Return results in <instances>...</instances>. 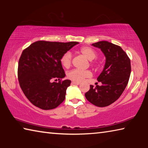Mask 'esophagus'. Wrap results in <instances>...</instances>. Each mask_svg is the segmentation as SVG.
<instances>
[{
    "label": "esophagus",
    "mask_w": 148,
    "mask_h": 148,
    "mask_svg": "<svg viewBox=\"0 0 148 148\" xmlns=\"http://www.w3.org/2000/svg\"><path fill=\"white\" fill-rule=\"evenodd\" d=\"M72 84H75V85H79L80 83L79 82H72Z\"/></svg>",
    "instance_id": "34e87169"
}]
</instances>
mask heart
<instances>
[{
    "instance_id": "obj_1",
    "label": "heart",
    "mask_w": 148,
    "mask_h": 148,
    "mask_svg": "<svg viewBox=\"0 0 148 148\" xmlns=\"http://www.w3.org/2000/svg\"><path fill=\"white\" fill-rule=\"evenodd\" d=\"M79 52L87 59L92 61L97 57V53L91 47L84 46L80 48ZM72 56L71 52H66L61 57L60 61L62 66L66 69H69L71 66ZM92 76L91 72L89 70L82 71L79 69H73L67 73V77L74 82H79L83 81L84 79L90 77Z\"/></svg>"
}]
</instances>
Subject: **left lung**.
Segmentation results:
<instances>
[{
    "instance_id": "8db88e82",
    "label": "left lung",
    "mask_w": 148,
    "mask_h": 148,
    "mask_svg": "<svg viewBox=\"0 0 148 148\" xmlns=\"http://www.w3.org/2000/svg\"><path fill=\"white\" fill-rule=\"evenodd\" d=\"M92 46L101 49L106 63L97 77L102 85L95 87L91 85L85 96L95 106L105 107L117 101L124 91L131 75V60L121 47L111 42L100 41Z\"/></svg>"
}]
</instances>
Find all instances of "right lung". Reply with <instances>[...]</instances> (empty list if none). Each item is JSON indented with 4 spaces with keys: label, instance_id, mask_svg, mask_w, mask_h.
Returning a JSON list of instances; mask_svg holds the SVG:
<instances>
[{
    "label": "right lung",
    "instance_id": "right-lung-1",
    "mask_svg": "<svg viewBox=\"0 0 148 148\" xmlns=\"http://www.w3.org/2000/svg\"><path fill=\"white\" fill-rule=\"evenodd\" d=\"M77 42L39 40L25 49L18 62L17 76L23 93L35 106L42 110L56 108L64 101L71 81L65 76L61 56ZM57 81L59 82H53Z\"/></svg>",
    "mask_w": 148,
    "mask_h": 148
}]
</instances>
